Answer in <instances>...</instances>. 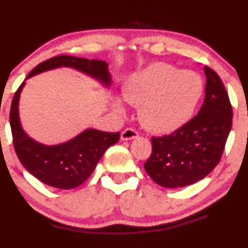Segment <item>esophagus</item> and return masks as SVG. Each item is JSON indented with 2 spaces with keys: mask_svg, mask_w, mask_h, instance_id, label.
I'll return each instance as SVG.
<instances>
[{
  "mask_svg": "<svg viewBox=\"0 0 248 248\" xmlns=\"http://www.w3.org/2000/svg\"><path fill=\"white\" fill-rule=\"evenodd\" d=\"M138 137V132L134 131L133 128H126L124 132L121 133V140H132Z\"/></svg>",
  "mask_w": 248,
  "mask_h": 248,
  "instance_id": "esophagus-1",
  "label": "esophagus"
}]
</instances>
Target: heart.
Wrapping results in <instances>:
<instances>
[{
	"label": "heart",
	"instance_id": "1",
	"mask_svg": "<svg viewBox=\"0 0 248 248\" xmlns=\"http://www.w3.org/2000/svg\"><path fill=\"white\" fill-rule=\"evenodd\" d=\"M204 93V82L198 73L180 71L170 64L156 62L129 76L122 86L124 101L139 107L145 127L158 134H169L191 121ZM112 108L124 115L120 98Z\"/></svg>",
	"mask_w": 248,
	"mask_h": 248
}]
</instances>
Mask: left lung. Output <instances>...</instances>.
<instances>
[{
    "label": "left lung",
    "instance_id": "obj_1",
    "mask_svg": "<svg viewBox=\"0 0 248 248\" xmlns=\"http://www.w3.org/2000/svg\"><path fill=\"white\" fill-rule=\"evenodd\" d=\"M204 72L205 98L198 115L174 133L152 138V154L144 168L159 186L181 188L201 181L223 154L232 129V106L221 78L206 66Z\"/></svg>",
    "mask_w": 248,
    "mask_h": 248
}]
</instances>
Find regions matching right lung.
<instances>
[{
  "mask_svg": "<svg viewBox=\"0 0 248 248\" xmlns=\"http://www.w3.org/2000/svg\"><path fill=\"white\" fill-rule=\"evenodd\" d=\"M67 67L91 77L108 89L112 79L107 62L82 57H52L31 71L14 94L11 107V128L16 156L30 174L47 186L72 189L84 184L96 168L104 152L120 139V133H108L87 128L74 138L56 145H46L32 139L22 128L19 115V101L26 80L37 74Z\"/></svg>",
  "mask_w": 248,
  "mask_h": 248,
  "instance_id": "1",
  "label": "right lung"
}]
</instances>
